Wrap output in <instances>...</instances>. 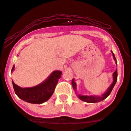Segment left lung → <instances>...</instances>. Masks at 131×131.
<instances>
[{"instance_id":"8db88e82","label":"left lung","mask_w":131,"mask_h":131,"mask_svg":"<svg viewBox=\"0 0 131 131\" xmlns=\"http://www.w3.org/2000/svg\"><path fill=\"white\" fill-rule=\"evenodd\" d=\"M112 52L113 53V57L114 58V60L116 61V59H115V57L114 53H113V52L112 51ZM117 69L116 70L113 72V83H112V85L108 88L107 91L104 94H102L101 97H99V96H82V95H78L79 98L80 100H81L82 101H83L86 102H89V103H94V102H98L104 100V99L107 97L108 96L110 95L111 94L113 86H114L115 85L117 81ZM72 86H73V89H75V86H76V84L74 81V79H72Z\"/></svg>"}]
</instances>
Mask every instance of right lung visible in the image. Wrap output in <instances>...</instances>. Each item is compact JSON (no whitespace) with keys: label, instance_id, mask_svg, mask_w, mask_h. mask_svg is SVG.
Segmentation results:
<instances>
[{"label":"right lung","instance_id":"add662e5","mask_svg":"<svg viewBox=\"0 0 131 131\" xmlns=\"http://www.w3.org/2000/svg\"><path fill=\"white\" fill-rule=\"evenodd\" d=\"M14 68L15 66L12 68V71H13ZM61 75V72L60 71H53L46 81L34 87L23 89L12 81L13 86L15 93L21 100L29 103L39 104L48 101L51 97Z\"/></svg>","mask_w":131,"mask_h":131}]
</instances>
